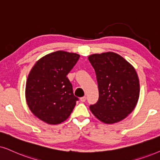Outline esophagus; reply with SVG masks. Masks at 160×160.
Instances as JSON below:
<instances>
[{"instance_id":"34e87169","label":"esophagus","mask_w":160,"mask_h":160,"mask_svg":"<svg viewBox=\"0 0 160 160\" xmlns=\"http://www.w3.org/2000/svg\"><path fill=\"white\" fill-rule=\"evenodd\" d=\"M80 101H81L82 102H85L86 101V97H81L80 98Z\"/></svg>"}]
</instances>
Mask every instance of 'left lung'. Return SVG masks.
<instances>
[{"label": "left lung", "mask_w": 160, "mask_h": 160, "mask_svg": "<svg viewBox=\"0 0 160 160\" xmlns=\"http://www.w3.org/2000/svg\"><path fill=\"white\" fill-rule=\"evenodd\" d=\"M88 60L99 88V99L90 105L91 112L105 123L123 120L133 111L139 99V79L135 68L112 52L91 55Z\"/></svg>", "instance_id": "obj_1"}]
</instances>
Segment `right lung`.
Masks as SVG:
<instances>
[{
	"label": "right lung",
	"mask_w": 160,
	"mask_h": 160,
	"mask_svg": "<svg viewBox=\"0 0 160 160\" xmlns=\"http://www.w3.org/2000/svg\"><path fill=\"white\" fill-rule=\"evenodd\" d=\"M79 58L77 53L58 50L40 58L30 72L26 102L34 116L44 122L58 124L72 113L78 98L67 75Z\"/></svg>",
	"instance_id": "right-lung-1"
}]
</instances>
